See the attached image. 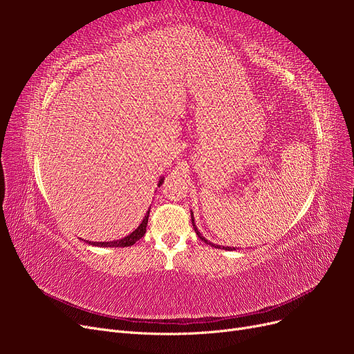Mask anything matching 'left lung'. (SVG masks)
<instances>
[{
  "instance_id": "obj_1",
  "label": "left lung",
  "mask_w": 354,
  "mask_h": 354,
  "mask_svg": "<svg viewBox=\"0 0 354 354\" xmlns=\"http://www.w3.org/2000/svg\"><path fill=\"white\" fill-rule=\"evenodd\" d=\"M190 214H192V224H194V229H195V232H196V234H198V236H199V239L201 241H203V242H205V243H208V245H211V246H216V248H220V246L218 245H216V243H211V242H208L205 238H203L202 236V234H201V232L198 230V227H196V224H195V218H194V212H192L190 211ZM220 250H234V248H232V246H223V248H220Z\"/></svg>"
}]
</instances>
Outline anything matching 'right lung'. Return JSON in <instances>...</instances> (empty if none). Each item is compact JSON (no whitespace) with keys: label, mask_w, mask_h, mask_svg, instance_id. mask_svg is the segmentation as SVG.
<instances>
[{"label":"right lung","mask_w":354,"mask_h":354,"mask_svg":"<svg viewBox=\"0 0 354 354\" xmlns=\"http://www.w3.org/2000/svg\"><path fill=\"white\" fill-rule=\"evenodd\" d=\"M162 181H164V178L160 177L158 186L162 185ZM149 212H151V209H147L146 216H145L143 221H142L140 224H138V227H137L134 232H131L130 234H127V236L122 238V239L112 241V242H88V241H85V242H88L90 245H94V246H111V248H118V246H120V248H124V246H131V245H134L138 239H142V238L145 236L146 226H147V218H149Z\"/></svg>","instance_id":"obj_1"}]
</instances>
